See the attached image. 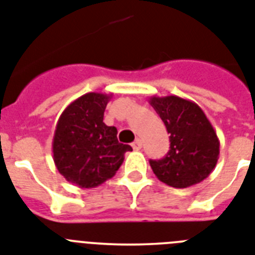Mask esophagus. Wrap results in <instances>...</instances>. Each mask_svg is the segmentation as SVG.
Listing matches in <instances>:
<instances>
[{
    "mask_svg": "<svg viewBox=\"0 0 255 255\" xmlns=\"http://www.w3.org/2000/svg\"><path fill=\"white\" fill-rule=\"evenodd\" d=\"M141 146H142V142L140 138H137V140H134V141L132 142V148H133L134 150H140V149H141Z\"/></svg>",
    "mask_w": 255,
    "mask_h": 255,
    "instance_id": "34e87169",
    "label": "esophagus"
}]
</instances>
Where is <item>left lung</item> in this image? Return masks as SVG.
Masks as SVG:
<instances>
[{
	"mask_svg": "<svg viewBox=\"0 0 255 255\" xmlns=\"http://www.w3.org/2000/svg\"><path fill=\"white\" fill-rule=\"evenodd\" d=\"M170 133V150L162 160H150L161 182L186 188L204 181L216 166L220 141L206 114L195 102L177 95L149 98Z\"/></svg>",
	"mask_w": 255,
	"mask_h": 255,
	"instance_id": "1",
	"label": "left lung"
}]
</instances>
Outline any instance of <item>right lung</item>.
Here are the masks:
<instances>
[{"label":"right lung","mask_w":255,"mask_h":255,"mask_svg":"<svg viewBox=\"0 0 255 255\" xmlns=\"http://www.w3.org/2000/svg\"><path fill=\"white\" fill-rule=\"evenodd\" d=\"M113 94L88 93L68 105L56 124L53 161L68 182L94 188L117 174L129 145L118 141V129L103 123Z\"/></svg>","instance_id":"add662e5"}]
</instances>
